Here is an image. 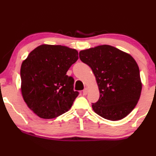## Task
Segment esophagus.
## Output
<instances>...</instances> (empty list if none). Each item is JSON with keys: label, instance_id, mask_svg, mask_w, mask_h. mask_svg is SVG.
<instances>
[{"label": "esophagus", "instance_id": "1", "mask_svg": "<svg viewBox=\"0 0 156 156\" xmlns=\"http://www.w3.org/2000/svg\"><path fill=\"white\" fill-rule=\"evenodd\" d=\"M88 92H89V89H88V88H85V89H84V90L83 91V95H86L88 94Z\"/></svg>", "mask_w": 156, "mask_h": 156}]
</instances>
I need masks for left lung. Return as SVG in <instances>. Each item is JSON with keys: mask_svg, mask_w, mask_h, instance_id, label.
<instances>
[{"mask_svg": "<svg viewBox=\"0 0 156 156\" xmlns=\"http://www.w3.org/2000/svg\"><path fill=\"white\" fill-rule=\"evenodd\" d=\"M80 59L93 71L99 99L93 110L110 121L123 119L132 111L141 95L142 83L135 59L109 45L81 50Z\"/></svg>", "mask_w": 156, "mask_h": 156, "instance_id": "8db88e82", "label": "left lung"}]
</instances>
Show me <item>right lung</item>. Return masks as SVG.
<instances>
[{
  "mask_svg": "<svg viewBox=\"0 0 156 156\" xmlns=\"http://www.w3.org/2000/svg\"><path fill=\"white\" fill-rule=\"evenodd\" d=\"M78 55V51L67 46L42 44L22 62V97L38 117L54 119L72 107L78 92L73 90L74 79L67 72Z\"/></svg>",
  "mask_w": 156,
  "mask_h": 156,
  "instance_id": "obj_1",
  "label": "right lung"
}]
</instances>
